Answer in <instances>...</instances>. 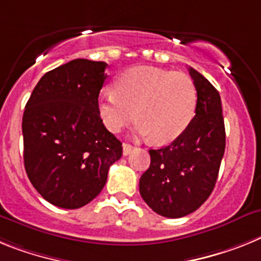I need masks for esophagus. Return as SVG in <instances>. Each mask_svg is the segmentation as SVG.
Listing matches in <instances>:
<instances>
[{"mask_svg":"<svg viewBox=\"0 0 261 261\" xmlns=\"http://www.w3.org/2000/svg\"><path fill=\"white\" fill-rule=\"evenodd\" d=\"M123 155L124 156H127V155H130L131 153V151H133L134 149V147L131 146V144H128V143H123Z\"/></svg>","mask_w":261,"mask_h":261,"instance_id":"obj_1","label":"esophagus"}]
</instances>
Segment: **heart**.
<instances>
[{"instance_id":"heart-1","label":"heart","mask_w":261,"mask_h":261,"mask_svg":"<svg viewBox=\"0 0 261 261\" xmlns=\"http://www.w3.org/2000/svg\"><path fill=\"white\" fill-rule=\"evenodd\" d=\"M197 89L182 72L155 67H134L115 80V90L99 92L97 110L105 127L119 133L137 114L135 130L158 144L177 139L196 113Z\"/></svg>"}]
</instances>
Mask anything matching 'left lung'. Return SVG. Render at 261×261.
I'll return each instance as SVG.
<instances>
[{
	"label": "left lung",
	"instance_id": "obj_1",
	"mask_svg": "<svg viewBox=\"0 0 261 261\" xmlns=\"http://www.w3.org/2000/svg\"><path fill=\"white\" fill-rule=\"evenodd\" d=\"M189 73L197 89L196 115L169 146L149 149L151 164L139 180L142 198L167 218L185 217L209 198L225 153L221 96L196 69Z\"/></svg>",
	"mask_w": 261,
	"mask_h": 261
}]
</instances>
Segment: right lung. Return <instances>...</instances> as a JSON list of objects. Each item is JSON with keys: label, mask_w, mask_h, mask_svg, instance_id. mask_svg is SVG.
<instances>
[{"label": "right lung", "mask_w": 261, "mask_h": 261, "mask_svg": "<svg viewBox=\"0 0 261 261\" xmlns=\"http://www.w3.org/2000/svg\"><path fill=\"white\" fill-rule=\"evenodd\" d=\"M108 64L88 59L47 72L36 84L22 119L24 169L52 205L79 209L103 189L122 143L97 110Z\"/></svg>", "instance_id": "add662e5"}]
</instances>
